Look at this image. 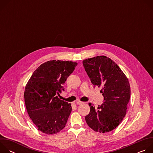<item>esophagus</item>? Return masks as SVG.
<instances>
[{"label": "esophagus", "instance_id": "34e87169", "mask_svg": "<svg viewBox=\"0 0 153 153\" xmlns=\"http://www.w3.org/2000/svg\"><path fill=\"white\" fill-rule=\"evenodd\" d=\"M76 103L77 104V105H81V104H82V103H83V102H81V101H77L76 102Z\"/></svg>", "mask_w": 153, "mask_h": 153}]
</instances>
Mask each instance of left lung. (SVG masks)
I'll list each match as a JSON object with an SVG mask.
<instances>
[{
    "label": "left lung",
    "mask_w": 153,
    "mask_h": 153,
    "mask_svg": "<svg viewBox=\"0 0 153 153\" xmlns=\"http://www.w3.org/2000/svg\"><path fill=\"white\" fill-rule=\"evenodd\" d=\"M83 65L93 85L102 88L104 97L97 108L89 103L90 111L85 116L86 122L94 131L110 132L126 115L131 94L128 79L118 65L105 56L86 59Z\"/></svg>",
    "instance_id": "obj_1"
}]
</instances>
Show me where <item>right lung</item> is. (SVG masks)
<instances>
[{"instance_id": "right-lung-1", "label": "right lung", "mask_w": 153, "mask_h": 153, "mask_svg": "<svg viewBox=\"0 0 153 153\" xmlns=\"http://www.w3.org/2000/svg\"><path fill=\"white\" fill-rule=\"evenodd\" d=\"M77 63L53 60L41 64L27 82L24 91L28 114L40 131L47 134L60 132L72 110L71 103L58 96L63 85Z\"/></svg>"}]
</instances>
